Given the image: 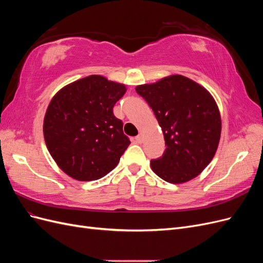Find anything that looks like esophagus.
Listing matches in <instances>:
<instances>
[{
    "label": "esophagus",
    "mask_w": 263,
    "mask_h": 263,
    "mask_svg": "<svg viewBox=\"0 0 263 263\" xmlns=\"http://www.w3.org/2000/svg\"><path fill=\"white\" fill-rule=\"evenodd\" d=\"M136 141H137V142H140V144H141V142L144 141V135H142V134H139L138 136L136 137Z\"/></svg>",
    "instance_id": "34e87169"
}]
</instances>
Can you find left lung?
I'll return each mask as SVG.
<instances>
[{"label":"left lung","instance_id":"8db88e82","mask_svg":"<svg viewBox=\"0 0 263 263\" xmlns=\"http://www.w3.org/2000/svg\"><path fill=\"white\" fill-rule=\"evenodd\" d=\"M136 92L153 108L166 146L162 157L150 161L151 169L173 184L197 177L212 161L220 139V114L211 93L180 74L138 85Z\"/></svg>","mask_w":263,"mask_h":263}]
</instances>
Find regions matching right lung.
<instances>
[{"instance_id":"right-lung-1","label":"right lung","mask_w":263,"mask_h":263,"mask_svg":"<svg viewBox=\"0 0 263 263\" xmlns=\"http://www.w3.org/2000/svg\"><path fill=\"white\" fill-rule=\"evenodd\" d=\"M124 84L89 76L66 85L50 101L44 137L59 168L79 181L101 179L118 164L130 140L113 107Z\"/></svg>"}]
</instances>
